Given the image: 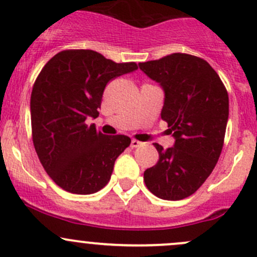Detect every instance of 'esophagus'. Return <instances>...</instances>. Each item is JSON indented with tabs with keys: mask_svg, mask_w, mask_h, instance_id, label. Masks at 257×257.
Masks as SVG:
<instances>
[{
	"mask_svg": "<svg viewBox=\"0 0 257 257\" xmlns=\"http://www.w3.org/2000/svg\"><path fill=\"white\" fill-rule=\"evenodd\" d=\"M142 145V142L137 141V140H132L131 141V147L132 148H136V147H140Z\"/></svg>",
	"mask_w": 257,
	"mask_h": 257,
	"instance_id": "esophagus-1",
	"label": "esophagus"
}]
</instances>
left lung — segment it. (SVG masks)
<instances>
[{
  "label": "left lung",
  "instance_id": "obj_1",
  "mask_svg": "<svg viewBox=\"0 0 257 257\" xmlns=\"http://www.w3.org/2000/svg\"><path fill=\"white\" fill-rule=\"evenodd\" d=\"M140 69L165 91L161 117L173 147L155 144L158 162L144 173L151 193L181 200L197 192L220 157L229 117V96L216 71L202 58L173 53L140 63Z\"/></svg>",
  "mask_w": 257,
  "mask_h": 257
}]
</instances>
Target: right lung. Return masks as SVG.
<instances>
[{"instance_id": "right-lung-1", "label": "right lung", "mask_w": 257, "mask_h": 257, "mask_svg": "<svg viewBox=\"0 0 257 257\" xmlns=\"http://www.w3.org/2000/svg\"><path fill=\"white\" fill-rule=\"evenodd\" d=\"M137 69L89 49L55 54L43 67L31 95L33 145L48 176L75 194H91L111 178L115 161L131 139L106 136L86 125L96 118L102 92L112 79Z\"/></svg>"}]
</instances>
